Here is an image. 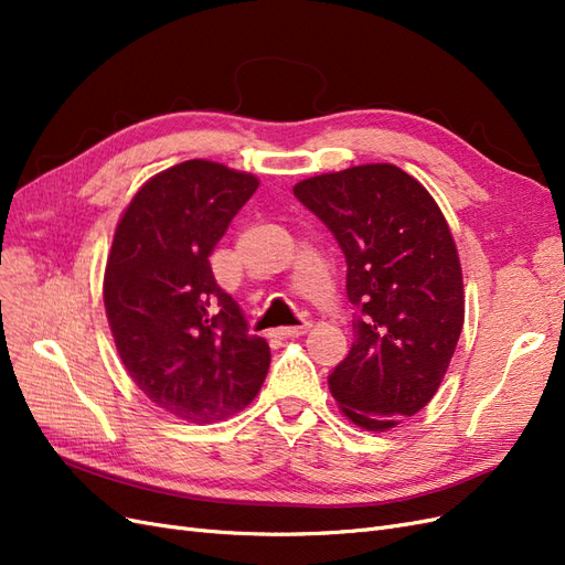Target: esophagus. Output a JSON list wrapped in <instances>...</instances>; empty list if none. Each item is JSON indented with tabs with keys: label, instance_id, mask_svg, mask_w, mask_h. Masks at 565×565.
<instances>
[{
	"label": "esophagus",
	"instance_id": "34e87169",
	"mask_svg": "<svg viewBox=\"0 0 565 565\" xmlns=\"http://www.w3.org/2000/svg\"><path fill=\"white\" fill-rule=\"evenodd\" d=\"M309 328H311V322H301V324H295V328H278L276 334H278V337H299V334H303Z\"/></svg>",
	"mask_w": 565,
	"mask_h": 565
}]
</instances>
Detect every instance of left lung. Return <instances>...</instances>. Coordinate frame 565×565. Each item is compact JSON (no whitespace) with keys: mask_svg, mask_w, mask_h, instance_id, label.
<instances>
[{"mask_svg":"<svg viewBox=\"0 0 565 565\" xmlns=\"http://www.w3.org/2000/svg\"><path fill=\"white\" fill-rule=\"evenodd\" d=\"M295 195L347 259L358 313L349 355L328 377L355 426L393 429L446 377L465 324V285L448 221L396 164H361L299 181Z\"/></svg>","mask_w":565,"mask_h":565,"instance_id":"obj_1","label":"left lung"}]
</instances>
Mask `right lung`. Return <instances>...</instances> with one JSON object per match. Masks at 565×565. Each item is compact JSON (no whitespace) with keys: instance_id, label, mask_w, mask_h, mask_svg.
Listing matches in <instances>:
<instances>
[{"instance_id":"1","label":"right lung","mask_w":565,"mask_h":565,"mask_svg":"<svg viewBox=\"0 0 565 565\" xmlns=\"http://www.w3.org/2000/svg\"><path fill=\"white\" fill-rule=\"evenodd\" d=\"M259 181L188 160L152 177L119 218L104 278L115 347L134 384L193 424L241 413L270 365L210 256Z\"/></svg>"}]
</instances>
